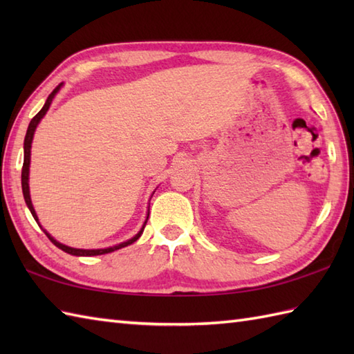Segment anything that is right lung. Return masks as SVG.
<instances>
[{
    "label": "right lung",
    "mask_w": 354,
    "mask_h": 354,
    "mask_svg": "<svg viewBox=\"0 0 354 354\" xmlns=\"http://www.w3.org/2000/svg\"><path fill=\"white\" fill-rule=\"evenodd\" d=\"M62 86V84L61 85H57L55 89H53V93L48 95V99H47V102H45V104L42 106V109L37 112V114L32 118V122H30V124H28V129H27V133H26V140H24V164H22V171H21V184H22V194H24V199H26V204H27V207H28V209H30V213L33 214V217H35V221L37 222V216H36V213H35V208H33V205H32V199H30V192H28V167H30V149H32V140H33V133H35V129H36V126H37V123L41 122V118L45 115V112L48 111V108H50V104H51V100H53V97L56 95V93L59 91V88ZM149 217V216H147ZM147 222V221H146ZM146 222H145V225H146ZM39 223V222H37ZM41 227V225H39ZM142 230H145V227L141 228V231L138 232L137 236L135 237H132V239H129L127 240V242H123V243H120V245H117V246H111V248H104V250H77V248H70V246H66V245H62V243H59L57 240H55L53 239L47 231H45V234H47V237L51 240L53 243H55L59 250H62V251H65V252H68V254H71V255H80V257H91V255H102V254H108V252H112V251H117V250H120V248H124V246H127V245H131V243H133V242H137V240L140 239V236L142 234Z\"/></svg>",
    "instance_id": "1"
}]
</instances>
